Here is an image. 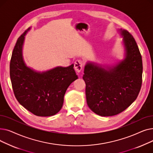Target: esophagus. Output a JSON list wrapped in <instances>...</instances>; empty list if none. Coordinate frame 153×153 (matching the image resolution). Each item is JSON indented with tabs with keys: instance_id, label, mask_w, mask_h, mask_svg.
I'll return each instance as SVG.
<instances>
[{
	"instance_id": "esophagus-1",
	"label": "esophagus",
	"mask_w": 153,
	"mask_h": 153,
	"mask_svg": "<svg viewBox=\"0 0 153 153\" xmlns=\"http://www.w3.org/2000/svg\"><path fill=\"white\" fill-rule=\"evenodd\" d=\"M84 66V62L82 60L77 59L74 63V69L77 72H80Z\"/></svg>"
}]
</instances>
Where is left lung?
<instances>
[{"label": "left lung", "instance_id": "8db88e82", "mask_svg": "<svg viewBox=\"0 0 153 153\" xmlns=\"http://www.w3.org/2000/svg\"><path fill=\"white\" fill-rule=\"evenodd\" d=\"M126 50L125 59L109 70L87 63L84 71L87 103L102 117L117 115L136 99L142 84L141 55L134 38L121 29Z\"/></svg>", "mask_w": 153, "mask_h": 153}]
</instances>
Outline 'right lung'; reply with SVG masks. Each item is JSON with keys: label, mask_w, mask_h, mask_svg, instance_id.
<instances>
[{"label": "right lung", "mask_w": 153, "mask_h": 153, "mask_svg": "<svg viewBox=\"0 0 153 153\" xmlns=\"http://www.w3.org/2000/svg\"><path fill=\"white\" fill-rule=\"evenodd\" d=\"M26 30L18 38L10 63V76L16 99L33 114L49 117L61 109L64 96L69 85L77 79L74 64L37 72L26 66L22 58V46Z\"/></svg>", "instance_id": "obj_1"}]
</instances>
